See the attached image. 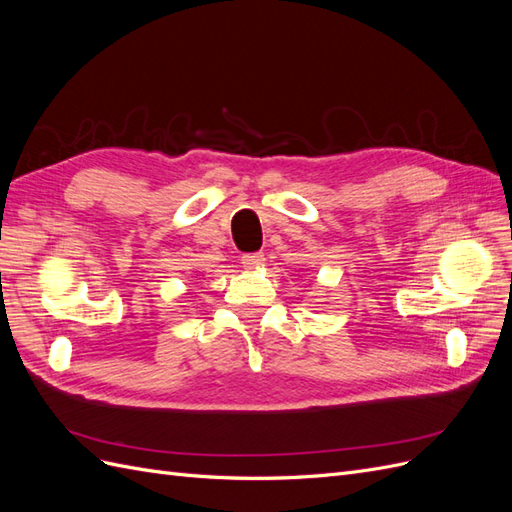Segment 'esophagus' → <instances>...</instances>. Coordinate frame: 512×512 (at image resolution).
I'll use <instances>...</instances> for the list:
<instances>
[{
    "instance_id": "1",
    "label": "esophagus",
    "mask_w": 512,
    "mask_h": 512,
    "mask_svg": "<svg viewBox=\"0 0 512 512\" xmlns=\"http://www.w3.org/2000/svg\"><path fill=\"white\" fill-rule=\"evenodd\" d=\"M241 265L245 269H250V271H258L262 265H265V256H262V254H243Z\"/></svg>"
}]
</instances>
